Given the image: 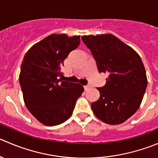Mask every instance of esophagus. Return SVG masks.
Returning <instances> with one entry per match:
<instances>
[{
    "label": "esophagus",
    "mask_w": 158,
    "mask_h": 158,
    "mask_svg": "<svg viewBox=\"0 0 158 158\" xmlns=\"http://www.w3.org/2000/svg\"><path fill=\"white\" fill-rule=\"evenodd\" d=\"M90 88V85H84V89H85V90L86 91V90H88Z\"/></svg>",
    "instance_id": "34e87169"
}]
</instances>
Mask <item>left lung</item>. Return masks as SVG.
Returning <instances> with one entry per match:
<instances>
[{
	"instance_id": "left-lung-1",
	"label": "left lung",
	"mask_w": 158,
	"mask_h": 158,
	"mask_svg": "<svg viewBox=\"0 0 158 158\" xmlns=\"http://www.w3.org/2000/svg\"><path fill=\"white\" fill-rule=\"evenodd\" d=\"M99 73L108 74L99 99L91 104L95 116L108 124L126 121L140 107L148 85L140 56L111 34L82 36Z\"/></svg>"
}]
</instances>
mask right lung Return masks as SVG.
<instances>
[{"instance_id":"right-lung-1","label":"right lung","mask_w":158,"mask_h":158,"mask_svg":"<svg viewBox=\"0 0 158 158\" xmlns=\"http://www.w3.org/2000/svg\"><path fill=\"white\" fill-rule=\"evenodd\" d=\"M79 43V35L52 34L35 44L24 56L19 75L24 102L44 125L56 126L68 120L84 91L80 84L59 79L64 60Z\"/></svg>"}]
</instances>
